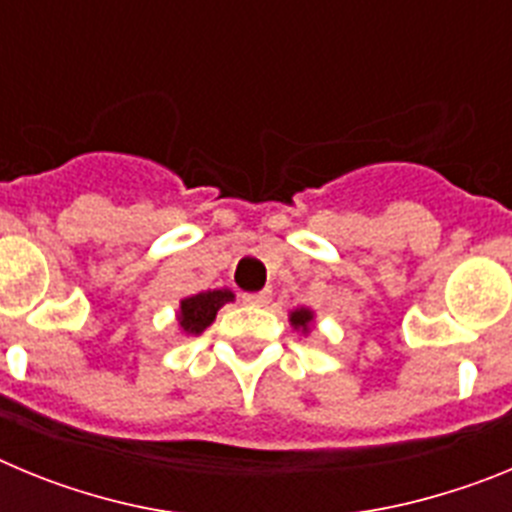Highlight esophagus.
Listing matches in <instances>:
<instances>
[{
    "mask_svg": "<svg viewBox=\"0 0 512 512\" xmlns=\"http://www.w3.org/2000/svg\"><path fill=\"white\" fill-rule=\"evenodd\" d=\"M243 302H248V305H269L271 302V292L269 289H264V292H248V295H243Z\"/></svg>",
    "mask_w": 512,
    "mask_h": 512,
    "instance_id": "obj_1",
    "label": "esophagus"
}]
</instances>
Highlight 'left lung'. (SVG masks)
Segmentation results:
<instances>
[{"mask_svg":"<svg viewBox=\"0 0 512 512\" xmlns=\"http://www.w3.org/2000/svg\"><path fill=\"white\" fill-rule=\"evenodd\" d=\"M289 323L295 325V328H300L302 333H307V328H310L312 323V312L305 310V307H300V310H295L292 315H289Z\"/></svg>","mask_w":512,"mask_h":512,"instance_id":"left-lung-1","label":"left lung"}]
</instances>
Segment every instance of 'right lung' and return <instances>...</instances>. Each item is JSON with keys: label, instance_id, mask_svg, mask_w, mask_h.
Here are the masks:
<instances>
[{"label": "right lung", "instance_id": "right-lung-1", "mask_svg": "<svg viewBox=\"0 0 512 512\" xmlns=\"http://www.w3.org/2000/svg\"><path fill=\"white\" fill-rule=\"evenodd\" d=\"M230 300H233L230 289H212V292H200V295L187 297V300H182V307H179V325L187 333H202L215 320L217 310Z\"/></svg>", "mask_w": 512, "mask_h": 512}]
</instances>
